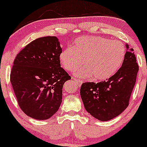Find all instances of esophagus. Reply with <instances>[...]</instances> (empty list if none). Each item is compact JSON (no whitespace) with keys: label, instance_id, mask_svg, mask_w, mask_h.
I'll list each match as a JSON object with an SVG mask.
<instances>
[{"label":"esophagus","instance_id":"esophagus-1","mask_svg":"<svg viewBox=\"0 0 147 147\" xmlns=\"http://www.w3.org/2000/svg\"><path fill=\"white\" fill-rule=\"evenodd\" d=\"M73 80H74V81L76 82V83L77 84V85H78V86H81V85H82V80H80V79L73 78Z\"/></svg>","mask_w":147,"mask_h":147}]
</instances>
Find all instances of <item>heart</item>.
I'll list each match as a JSON object with an SVG mask.
<instances>
[{
	"mask_svg": "<svg viewBox=\"0 0 147 147\" xmlns=\"http://www.w3.org/2000/svg\"><path fill=\"white\" fill-rule=\"evenodd\" d=\"M125 48L119 40L96 36H84L75 40L72 47L61 51L60 61L65 70L74 72L80 77L93 75L96 80H105L112 77L122 65Z\"/></svg>",
	"mask_w": 147,
	"mask_h": 147,
	"instance_id": "1",
	"label": "heart"
}]
</instances>
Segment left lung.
Returning a JSON list of instances; mask_svg holds the SVG:
<instances>
[{
    "instance_id": "obj_1",
    "label": "left lung",
    "mask_w": 147,
    "mask_h": 147,
    "mask_svg": "<svg viewBox=\"0 0 147 147\" xmlns=\"http://www.w3.org/2000/svg\"><path fill=\"white\" fill-rule=\"evenodd\" d=\"M127 51L122 66L106 81L85 82L80 95L85 109L93 117L102 121L111 120L128 106L136 82L139 66L133 49Z\"/></svg>"
}]
</instances>
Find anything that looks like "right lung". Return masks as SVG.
Wrapping results in <instances>:
<instances>
[{"mask_svg":"<svg viewBox=\"0 0 147 147\" xmlns=\"http://www.w3.org/2000/svg\"><path fill=\"white\" fill-rule=\"evenodd\" d=\"M62 51L58 38H37L17 54L10 82L19 107L28 117L46 120L57 112L62 102L65 82L71 79L61 67Z\"/></svg>","mask_w":147,"mask_h":147,"instance_id":"add662e5","label":"right lung"}]
</instances>
